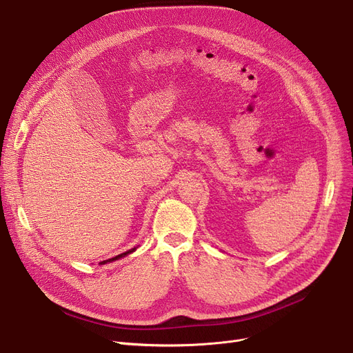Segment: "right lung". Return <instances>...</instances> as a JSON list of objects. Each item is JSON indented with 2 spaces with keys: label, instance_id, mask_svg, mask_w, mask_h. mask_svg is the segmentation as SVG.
Instances as JSON below:
<instances>
[{
  "label": "right lung",
  "instance_id": "add662e5",
  "mask_svg": "<svg viewBox=\"0 0 353 353\" xmlns=\"http://www.w3.org/2000/svg\"><path fill=\"white\" fill-rule=\"evenodd\" d=\"M134 249H132V250H128V252H124V253H121V255H117L116 258H111V259H108V261H103L101 263H107V262H110V261H116V259H120V258H123V256H125V255H129V253H132Z\"/></svg>",
  "mask_w": 353,
  "mask_h": 353
}]
</instances>
